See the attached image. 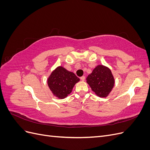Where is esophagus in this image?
Instances as JSON below:
<instances>
[{
  "mask_svg": "<svg viewBox=\"0 0 150 150\" xmlns=\"http://www.w3.org/2000/svg\"><path fill=\"white\" fill-rule=\"evenodd\" d=\"M80 79L81 80V81H84V79H85V76H81V78H80Z\"/></svg>",
  "mask_w": 150,
  "mask_h": 150,
  "instance_id": "esophagus-1",
  "label": "esophagus"
}]
</instances>
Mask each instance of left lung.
<instances>
[{"instance_id": "8db88e82", "label": "left lung", "mask_w": 150, "mask_h": 150, "mask_svg": "<svg viewBox=\"0 0 150 150\" xmlns=\"http://www.w3.org/2000/svg\"><path fill=\"white\" fill-rule=\"evenodd\" d=\"M87 83L98 96L104 98L111 92L115 80L108 67L99 65L87 77Z\"/></svg>"}]
</instances>
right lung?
Listing matches in <instances>:
<instances>
[{
    "label": "right lung",
    "mask_w": 150,
    "mask_h": 150,
    "mask_svg": "<svg viewBox=\"0 0 150 150\" xmlns=\"http://www.w3.org/2000/svg\"><path fill=\"white\" fill-rule=\"evenodd\" d=\"M79 81V78L73 72L62 67H58L49 76L47 84L54 96L61 99L71 93L74 86Z\"/></svg>",
    "instance_id": "1"
}]
</instances>
